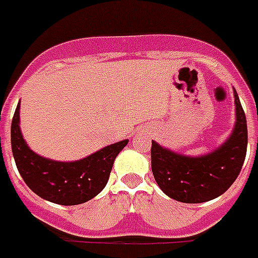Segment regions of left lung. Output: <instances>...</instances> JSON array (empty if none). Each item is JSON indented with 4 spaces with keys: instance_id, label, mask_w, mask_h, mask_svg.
<instances>
[{
    "instance_id": "obj_1",
    "label": "left lung",
    "mask_w": 258,
    "mask_h": 258,
    "mask_svg": "<svg viewBox=\"0 0 258 258\" xmlns=\"http://www.w3.org/2000/svg\"><path fill=\"white\" fill-rule=\"evenodd\" d=\"M233 97V129L213 151L202 155L180 154L153 140L151 171L168 197L190 204L210 202L224 195L236 180L247 150V123L235 89Z\"/></svg>"
}]
</instances>
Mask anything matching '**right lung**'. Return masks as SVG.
<instances>
[{"instance_id":"obj_1","label":"right lung","mask_w":258,"mask_h":258,"mask_svg":"<svg viewBox=\"0 0 258 258\" xmlns=\"http://www.w3.org/2000/svg\"><path fill=\"white\" fill-rule=\"evenodd\" d=\"M21 101L11 126V146L16 167L37 196L61 206H76L91 200L105 187L116 155L129 140L105 146L75 161H56L34 153L21 131Z\"/></svg>"}]
</instances>
